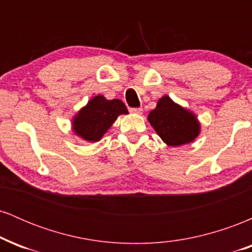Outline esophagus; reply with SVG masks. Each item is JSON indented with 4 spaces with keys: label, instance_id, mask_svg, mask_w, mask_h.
Segmentation results:
<instances>
[{
    "label": "esophagus",
    "instance_id": "1",
    "mask_svg": "<svg viewBox=\"0 0 252 252\" xmlns=\"http://www.w3.org/2000/svg\"><path fill=\"white\" fill-rule=\"evenodd\" d=\"M130 112H131V114L141 115L143 112V109L142 108H132V109H130Z\"/></svg>",
    "mask_w": 252,
    "mask_h": 252
}]
</instances>
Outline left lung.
Listing matches in <instances>:
<instances>
[{"label":"left lung","mask_w":252,"mask_h":252,"mask_svg":"<svg viewBox=\"0 0 252 252\" xmlns=\"http://www.w3.org/2000/svg\"><path fill=\"white\" fill-rule=\"evenodd\" d=\"M148 121L162 141L170 147L193 142L200 134V124L195 115L163 96L150 111Z\"/></svg>","instance_id":"obj_1"}]
</instances>
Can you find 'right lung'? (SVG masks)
I'll return each instance as SVG.
<instances>
[{"label": "right lung", "mask_w": 252, "mask_h": 252, "mask_svg": "<svg viewBox=\"0 0 252 252\" xmlns=\"http://www.w3.org/2000/svg\"><path fill=\"white\" fill-rule=\"evenodd\" d=\"M128 114V109L120 99L108 100L102 94L92 98L73 117V131L89 142H97L108 131L120 115Z\"/></svg>", "instance_id": "1"}]
</instances>
